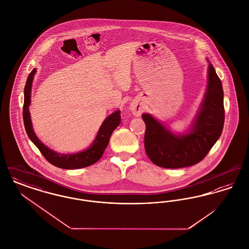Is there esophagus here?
<instances>
[{
  "label": "esophagus",
  "instance_id": "34e87169",
  "mask_svg": "<svg viewBox=\"0 0 249 249\" xmlns=\"http://www.w3.org/2000/svg\"><path fill=\"white\" fill-rule=\"evenodd\" d=\"M130 110H131L132 114H133L134 116H136V117L141 116V114H142V107H141V106H140L137 102H133V103L131 104Z\"/></svg>",
  "mask_w": 249,
  "mask_h": 249
}]
</instances>
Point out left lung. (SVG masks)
I'll return each instance as SVG.
<instances>
[{
  "label": "left lung",
  "mask_w": 249,
  "mask_h": 249,
  "mask_svg": "<svg viewBox=\"0 0 249 249\" xmlns=\"http://www.w3.org/2000/svg\"><path fill=\"white\" fill-rule=\"evenodd\" d=\"M223 95L221 80L209 63L204 101L188 134L175 135L150 115L143 114L144 149L150 160L168 169L195 165L202 160L222 133L225 119Z\"/></svg>",
  "instance_id": "obj_1"
}]
</instances>
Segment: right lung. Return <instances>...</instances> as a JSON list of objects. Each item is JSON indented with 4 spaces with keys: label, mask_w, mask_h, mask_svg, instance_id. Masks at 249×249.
<instances>
[{
    "label": "right lung",
    "mask_w": 249,
    "mask_h": 249,
    "mask_svg": "<svg viewBox=\"0 0 249 249\" xmlns=\"http://www.w3.org/2000/svg\"><path fill=\"white\" fill-rule=\"evenodd\" d=\"M36 70L34 69L28 76L27 82L24 88L23 121L25 130L29 136L44 156V158L52 165L59 167L61 169H80L88 166L92 165L97 162L104 154L107 144L110 140L112 132L118 127L120 123V111H116L110 115L104 123L102 124L97 137L92 145L83 152L76 154L64 155L56 153L49 149L43 142H41L35 133L32 126L31 116L29 111V106L31 102V89L34 75Z\"/></svg>",
    "instance_id": "1"
}]
</instances>
